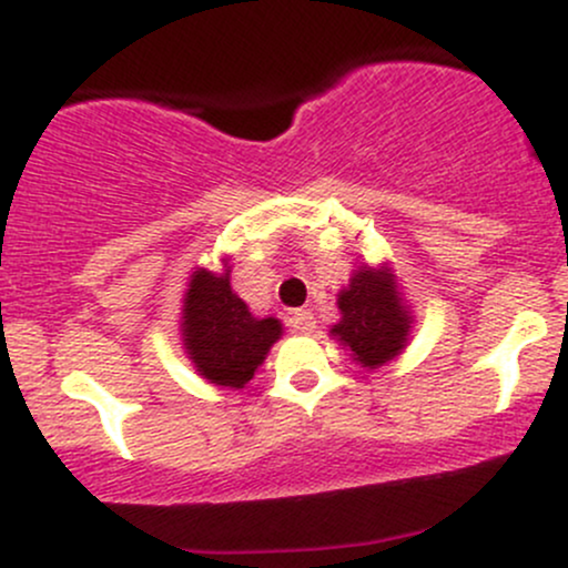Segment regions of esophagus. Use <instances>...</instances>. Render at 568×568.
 Returning a JSON list of instances; mask_svg holds the SVG:
<instances>
[{
    "label": "esophagus",
    "instance_id": "esophagus-1",
    "mask_svg": "<svg viewBox=\"0 0 568 568\" xmlns=\"http://www.w3.org/2000/svg\"><path fill=\"white\" fill-rule=\"evenodd\" d=\"M288 323H291V328L296 331V334H312V331L317 328V321H315V315H312L310 310H296L293 312V315L288 317Z\"/></svg>",
    "mask_w": 568,
    "mask_h": 568
}]
</instances>
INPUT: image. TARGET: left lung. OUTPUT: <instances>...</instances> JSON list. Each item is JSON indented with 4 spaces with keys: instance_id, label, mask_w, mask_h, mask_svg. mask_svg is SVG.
<instances>
[{
    "instance_id": "8db88e82",
    "label": "left lung",
    "mask_w": 568,
    "mask_h": 568,
    "mask_svg": "<svg viewBox=\"0 0 568 568\" xmlns=\"http://www.w3.org/2000/svg\"><path fill=\"white\" fill-rule=\"evenodd\" d=\"M342 317L331 325V336L352 352L361 368H382L406 349L414 315L387 262L361 264L352 270L349 283L336 293Z\"/></svg>"
}]
</instances>
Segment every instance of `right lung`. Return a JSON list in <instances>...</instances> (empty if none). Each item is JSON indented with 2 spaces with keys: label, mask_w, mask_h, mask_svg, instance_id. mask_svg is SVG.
Instances as JSON below:
<instances>
[{
  "label": "right lung",
  "mask_w": 568,
  "mask_h": 568,
  "mask_svg": "<svg viewBox=\"0 0 568 568\" xmlns=\"http://www.w3.org/2000/svg\"><path fill=\"white\" fill-rule=\"evenodd\" d=\"M230 275L226 258L224 272L197 266L189 275L179 331L186 357L202 379L243 389L266 361L272 344L283 336V323L253 315L232 291Z\"/></svg>",
  "instance_id": "add662e5"
}]
</instances>
